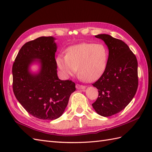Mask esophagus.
Segmentation results:
<instances>
[{
  "label": "esophagus",
  "mask_w": 152,
  "mask_h": 152,
  "mask_svg": "<svg viewBox=\"0 0 152 152\" xmlns=\"http://www.w3.org/2000/svg\"><path fill=\"white\" fill-rule=\"evenodd\" d=\"M76 88L77 89H83L86 88V86H83V85H80V84H78V83H77V84L76 85Z\"/></svg>",
  "instance_id": "34e87169"
}]
</instances>
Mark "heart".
I'll return each instance as SVG.
<instances>
[{
	"mask_svg": "<svg viewBox=\"0 0 152 152\" xmlns=\"http://www.w3.org/2000/svg\"><path fill=\"white\" fill-rule=\"evenodd\" d=\"M108 57L103 44L82 43L70 47L66 55H59L56 63L64 77L75 74L78 68L80 78L91 82L104 72Z\"/></svg>",
	"mask_w": 152,
	"mask_h": 152,
	"instance_id": "heart-1",
	"label": "heart"
}]
</instances>
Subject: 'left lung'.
I'll return each instance as SVG.
<instances>
[{
  "label": "left lung",
  "mask_w": 152,
  "mask_h": 152,
  "mask_svg": "<svg viewBox=\"0 0 152 152\" xmlns=\"http://www.w3.org/2000/svg\"><path fill=\"white\" fill-rule=\"evenodd\" d=\"M107 45L106 69L93 86L99 96L92 106L97 114L108 117L123 110L133 99L138 86L137 57L124 42L108 34H98Z\"/></svg>",
  "instance_id": "1"
}]
</instances>
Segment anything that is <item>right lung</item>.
<instances>
[{
	"mask_svg": "<svg viewBox=\"0 0 152 152\" xmlns=\"http://www.w3.org/2000/svg\"><path fill=\"white\" fill-rule=\"evenodd\" d=\"M55 38L41 37L21 47L12 66L13 91L25 110L34 117L53 120L63 114L71 93L76 90L72 80L57 76ZM40 59L39 73L32 75L30 64Z\"/></svg>",
	"mask_w": 152,
	"mask_h": 152,
	"instance_id": "add662e5",
	"label": "right lung"
}]
</instances>
